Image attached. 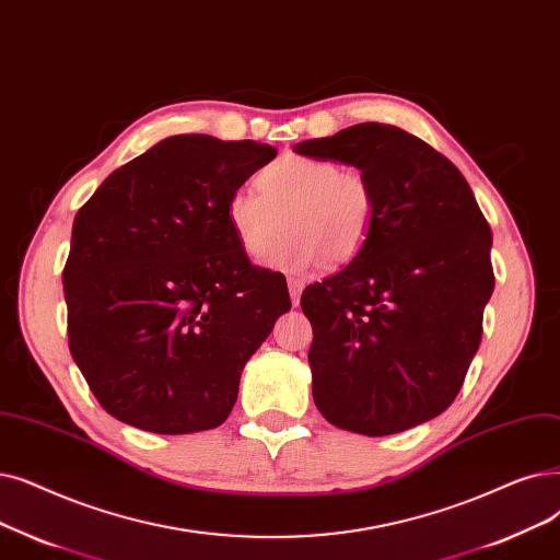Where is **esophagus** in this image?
<instances>
[{"label": "esophagus", "mask_w": 560, "mask_h": 560, "mask_svg": "<svg viewBox=\"0 0 560 560\" xmlns=\"http://www.w3.org/2000/svg\"><path fill=\"white\" fill-rule=\"evenodd\" d=\"M288 288H290V300H293V306H298L300 298H302V290H304V281L298 277H290Z\"/></svg>", "instance_id": "34e87169"}]
</instances>
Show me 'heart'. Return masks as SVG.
<instances>
[{
    "instance_id": "heart-1",
    "label": "heart",
    "mask_w": 560,
    "mask_h": 560,
    "mask_svg": "<svg viewBox=\"0 0 560 560\" xmlns=\"http://www.w3.org/2000/svg\"><path fill=\"white\" fill-rule=\"evenodd\" d=\"M258 189H237L226 201V222L247 256L262 258L279 242L270 265L302 272L354 260L373 231L375 189L359 168L336 160L285 155L258 174ZM287 222L283 223L282 220Z\"/></svg>"
}]
</instances>
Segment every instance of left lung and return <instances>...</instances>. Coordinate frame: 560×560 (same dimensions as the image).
<instances>
[{
  "label": "left lung",
  "instance_id": "1",
  "mask_svg": "<svg viewBox=\"0 0 560 560\" xmlns=\"http://www.w3.org/2000/svg\"><path fill=\"white\" fill-rule=\"evenodd\" d=\"M293 151L357 166L377 201L363 252L300 300L315 407L369 436L440 417L465 382L494 290L492 231L469 183L432 145L384 124Z\"/></svg>",
  "mask_w": 560,
  "mask_h": 560
}]
</instances>
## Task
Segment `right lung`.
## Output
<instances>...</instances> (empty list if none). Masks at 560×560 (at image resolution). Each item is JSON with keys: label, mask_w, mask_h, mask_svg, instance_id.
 I'll return each mask as SVG.
<instances>
[{"label": "right lung", "mask_w": 560, "mask_h": 560, "mask_svg": "<svg viewBox=\"0 0 560 560\" xmlns=\"http://www.w3.org/2000/svg\"><path fill=\"white\" fill-rule=\"evenodd\" d=\"M277 149L176 135L118 166L72 222L68 348L114 419L158 434L222 425L249 357L290 308L226 201Z\"/></svg>", "instance_id": "1"}]
</instances>
